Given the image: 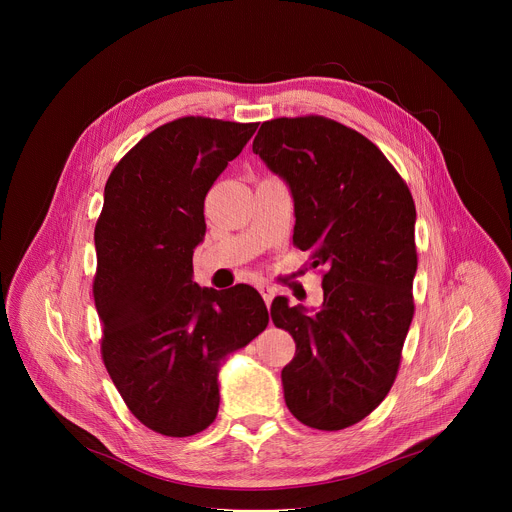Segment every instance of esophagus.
Wrapping results in <instances>:
<instances>
[{"label": "esophagus", "instance_id": "34e87169", "mask_svg": "<svg viewBox=\"0 0 512 512\" xmlns=\"http://www.w3.org/2000/svg\"><path fill=\"white\" fill-rule=\"evenodd\" d=\"M275 287L273 285H269V283H259V294L263 296V300H265V304L269 306L271 304V300H273V296H275Z\"/></svg>", "mask_w": 512, "mask_h": 512}]
</instances>
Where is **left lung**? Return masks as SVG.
Instances as JSON below:
<instances>
[{"instance_id":"left-lung-1","label":"left lung","mask_w":512,"mask_h":512,"mask_svg":"<svg viewBox=\"0 0 512 512\" xmlns=\"http://www.w3.org/2000/svg\"><path fill=\"white\" fill-rule=\"evenodd\" d=\"M253 152L294 198V243L326 269L320 310L271 304L273 324L296 340L285 405L310 427L344 429L397 377L413 320L415 204L377 145L332 119L265 121Z\"/></svg>"}]
</instances>
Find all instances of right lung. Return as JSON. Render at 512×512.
<instances>
[{
    "label": "right lung",
    "instance_id": "add662e5",
    "mask_svg": "<svg viewBox=\"0 0 512 512\" xmlns=\"http://www.w3.org/2000/svg\"><path fill=\"white\" fill-rule=\"evenodd\" d=\"M257 125L176 119L145 135L105 184L93 283L103 362L129 411L162 435L214 421L223 362L269 324L255 287L218 291L192 279L206 192Z\"/></svg>",
    "mask_w": 512,
    "mask_h": 512
}]
</instances>
